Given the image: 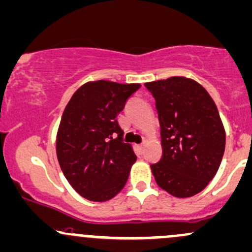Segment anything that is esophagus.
I'll list each match as a JSON object with an SVG mask.
<instances>
[{"instance_id": "obj_1", "label": "esophagus", "mask_w": 252, "mask_h": 252, "mask_svg": "<svg viewBox=\"0 0 252 252\" xmlns=\"http://www.w3.org/2000/svg\"><path fill=\"white\" fill-rule=\"evenodd\" d=\"M143 147H144V144L137 145V149H138V151H139V153H142V151H143Z\"/></svg>"}]
</instances>
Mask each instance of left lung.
I'll list each match as a JSON object with an SVG mask.
<instances>
[{
    "mask_svg": "<svg viewBox=\"0 0 252 252\" xmlns=\"http://www.w3.org/2000/svg\"><path fill=\"white\" fill-rule=\"evenodd\" d=\"M145 88L155 98L163 150L151 172L172 196H193L215 177L224 153L218 108L202 85L185 77L147 83Z\"/></svg>",
    "mask_w": 252,
    "mask_h": 252,
    "instance_id": "1",
    "label": "left lung"
}]
</instances>
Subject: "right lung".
<instances>
[{
  "label": "right lung",
  "mask_w": 252,
  "mask_h": 252,
  "mask_svg": "<svg viewBox=\"0 0 252 252\" xmlns=\"http://www.w3.org/2000/svg\"><path fill=\"white\" fill-rule=\"evenodd\" d=\"M139 84L86 83L73 94L56 138L61 170L89 201L105 202L124 189L137 156L124 143L118 115Z\"/></svg>",
  "instance_id": "obj_1"
}]
</instances>
